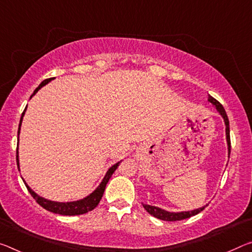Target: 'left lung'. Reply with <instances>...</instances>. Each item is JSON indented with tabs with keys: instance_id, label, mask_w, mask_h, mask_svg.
I'll use <instances>...</instances> for the list:
<instances>
[{
	"instance_id": "8db88e82",
	"label": "left lung",
	"mask_w": 252,
	"mask_h": 252,
	"mask_svg": "<svg viewBox=\"0 0 252 252\" xmlns=\"http://www.w3.org/2000/svg\"><path fill=\"white\" fill-rule=\"evenodd\" d=\"M209 101L212 103L213 105H215L217 107V110L219 111V113L222 115V118L224 119V122H225V131H226V141H227V146H229V154L231 153V140H230V126H229V119H227V115H226V112L224 110V107L222 106L221 103L219 101H217L214 97L212 96H209ZM143 207H145V210L147 211L148 213L153 215V217L157 218L159 220H162V221H181V220L184 219H189L190 217H194V215L198 214L199 212H202L203 210H204V207H199L197 210H194V211H189V212H181V213H170V212H167V211H163L161 209H159V207H156V206H151V205H147V204H142Z\"/></svg>"
}]
</instances>
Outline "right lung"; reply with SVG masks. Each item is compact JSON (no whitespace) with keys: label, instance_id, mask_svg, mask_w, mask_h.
<instances>
[{"label":"right lung","instance_id":"obj_1","mask_svg":"<svg viewBox=\"0 0 252 252\" xmlns=\"http://www.w3.org/2000/svg\"><path fill=\"white\" fill-rule=\"evenodd\" d=\"M51 79H54V78H47V79H45V81H43L41 84H40L39 87H37V89L34 90L33 94L31 95V97H32L33 95H34L35 93H37L40 87H42L43 85H46V84L49 83V82L51 81ZM25 112H26V110L23 111V113H22V115H21V119H20V125H19L18 135H19V133H20V126H21L22 118H23V115H25ZM18 140H19V138H18ZM17 163H18V168H19L18 148H17ZM119 163H120V161L115 163V165L112 166L111 168H110L109 170H107L105 177L103 178L102 183L99 184V186L97 187V189H95L91 195H89V196H87V197H85L84 199H81V201L69 202V203H59V202L48 201V199H45V198L38 196V195L35 194L34 191H33L32 189H31L30 187L28 186L26 183H25V184H26L28 190H29V193L31 194V196H32V197L35 199V202H37L40 206H42L45 210L50 211V212L56 213V214H61V215H81V214H85V213H87V212H90V211L94 210L95 207H96V206L98 205V203H99V201H101L103 194H104L106 184H107V182H109V179L111 178L112 174L114 173V170L118 168Z\"/></svg>","mask_w":252,"mask_h":252}]
</instances>
